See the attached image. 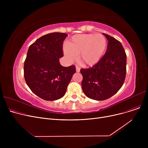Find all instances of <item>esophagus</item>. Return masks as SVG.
Instances as JSON below:
<instances>
[{"label":"esophagus","instance_id":"34e87169","mask_svg":"<svg viewBox=\"0 0 148 148\" xmlns=\"http://www.w3.org/2000/svg\"><path fill=\"white\" fill-rule=\"evenodd\" d=\"M75 69H76V72H77V73L80 72V68H79L78 66H76Z\"/></svg>","mask_w":148,"mask_h":148}]
</instances>
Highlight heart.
<instances>
[{
    "label": "heart",
    "mask_w": 148,
    "mask_h": 148,
    "mask_svg": "<svg viewBox=\"0 0 148 148\" xmlns=\"http://www.w3.org/2000/svg\"><path fill=\"white\" fill-rule=\"evenodd\" d=\"M107 47L106 38L102 34L75 35L64 48V55L69 62H73L80 54L81 63L86 66L95 65L101 59Z\"/></svg>",
    "instance_id": "b5f03b06"
}]
</instances>
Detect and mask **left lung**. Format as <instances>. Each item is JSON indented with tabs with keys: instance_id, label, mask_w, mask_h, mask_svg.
<instances>
[{
	"instance_id": "obj_1",
	"label": "left lung",
	"mask_w": 148,
	"mask_h": 148,
	"mask_svg": "<svg viewBox=\"0 0 148 148\" xmlns=\"http://www.w3.org/2000/svg\"><path fill=\"white\" fill-rule=\"evenodd\" d=\"M103 35L108 41L104 55L92 68L80 69L83 93L98 101L116 94L122 86L127 73V55L122 44L110 35Z\"/></svg>"
}]
</instances>
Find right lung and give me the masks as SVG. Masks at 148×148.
<instances>
[{"label":"right lung","mask_w":148,"mask_h":148,"mask_svg":"<svg viewBox=\"0 0 148 148\" xmlns=\"http://www.w3.org/2000/svg\"><path fill=\"white\" fill-rule=\"evenodd\" d=\"M67 34L54 32L45 35L31 44L24 65L26 84L34 94L46 101L63 97L75 66H62V45Z\"/></svg>","instance_id":"add662e5"}]
</instances>
